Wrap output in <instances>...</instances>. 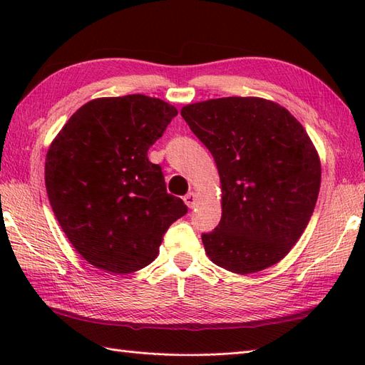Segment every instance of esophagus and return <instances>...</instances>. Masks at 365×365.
<instances>
[{
  "label": "esophagus",
  "instance_id": "34e87169",
  "mask_svg": "<svg viewBox=\"0 0 365 365\" xmlns=\"http://www.w3.org/2000/svg\"><path fill=\"white\" fill-rule=\"evenodd\" d=\"M183 200H185V204H187L190 208H192L196 205V202H197V196H196V192H192V191H190L187 196L183 197Z\"/></svg>",
  "mask_w": 365,
  "mask_h": 365
}]
</instances>
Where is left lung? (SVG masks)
Segmentation results:
<instances>
[{"label": "left lung", "instance_id": "8db88e82", "mask_svg": "<svg viewBox=\"0 0 365 365\" xmlns=\"http://www.w3.org/2000/svg\"><path fill=\"white\" fill-rule=\"evenodd\" d=\"M180 114L220 173L221 221L202 234L208 257L237 274L282 260L320 191V158L304 127L284 106L259 97L212 98Z\"/></svg>", "mask_w": 365, "mask_h": 365}]
</instances>
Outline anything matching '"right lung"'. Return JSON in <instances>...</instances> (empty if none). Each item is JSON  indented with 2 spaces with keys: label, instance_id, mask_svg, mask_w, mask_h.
<instances>
[{
  "label": "right lung",
  "instance_id": "add662e5",
  "mask_svg": "<svg viewBox=\"0 0 365 365\" xmlns=\"http://www.w3.org/2000/svg\"><path fill=\"white\" fill-rule=\"evenodd\" d=\"M177 110L143 94L83 105L51 143L45 187L54 216L84 260L113 274L149 265L168 227L188 212L168 195L147 150Z\"/></svg>",
  "mask_w": 365,
  "mask_h": 365
}]
</instances>
